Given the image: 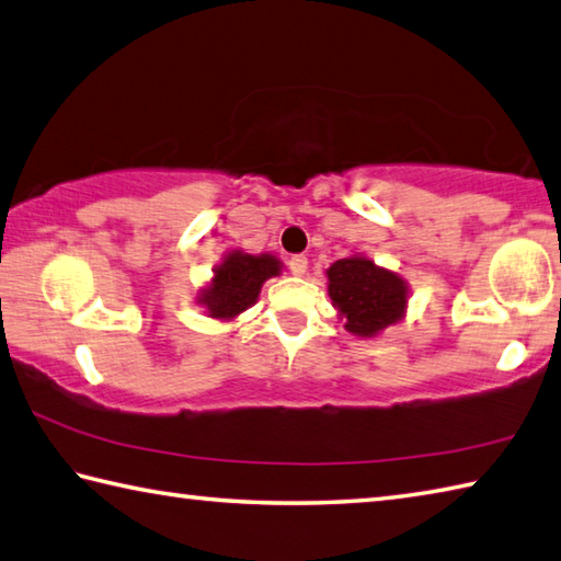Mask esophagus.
<instances>
[{"label": "esophagus", "instance_id": "obj_1", "mask_svg": "<svg viewBox=\"0 0 561 561\" xmlns=\"http://www.w3.org/2000/svg\"><path fill=\"white\" fill-rule=\"evenodd\" d=\"M289 272L291 274H297V277H301L304 272H307V267H309V260L304 257V254H294V257H289Z\"/></svg>", "mask_w": 561, "mask_h": 561}]
</instances>
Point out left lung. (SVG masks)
<instances>
[{
    "mask_svg": "<svg viewBox=\"0 0 561 561\" xmlns=\"http://www.w3.org/2000/svg\"><path fill=\"white\" fill-rule=\"evenodd\" d=\"M329 297L355 335H375L402 319L407 287L394 272L375 267L365 257H345L331 264Z\"/></svg>",
    "mask_w": 561,
    "mask_h": 561,
    "instance_id": "8db88e82",
    "label": "left lung"
}]
</instances>
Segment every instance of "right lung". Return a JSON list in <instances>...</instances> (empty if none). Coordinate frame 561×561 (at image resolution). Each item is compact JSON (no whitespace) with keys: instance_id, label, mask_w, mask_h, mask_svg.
Here are the masks:
<instances>
[{"instance_id":"add662e5","label":"right lung","mask_w":561,"mask_h":561,"mask_svg":"<svg viewBox=\"0 0 561 561\" xmlns=\"http://www.w3.org/2000/svg\"><path fill=\"white\" fill-rule=\"evenodd\" d=\"M279 260L272 254H245L232 252L216 270L210 287L203 291L201 304L208 309L213 319H232L240 311L252 307L260 297L264 279L277 277Z\"/></svg>"}]
</instances>
